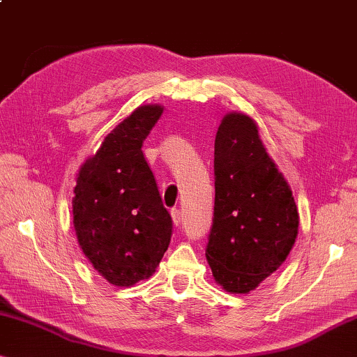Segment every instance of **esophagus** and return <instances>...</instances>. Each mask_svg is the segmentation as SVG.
<instances>
[{"label": "esophagus", "instance_id": "34e87169", "mask_svg": "<svg viewBox=\"0 0 357 357\" xmlns=\"http://www.w3.org/2000/svg\"><path fill=\"white\" fill-rule=\"evenodd\" d=\"M171 215H172V222L174 225H178L182 223V212H180V209H177V207H174V209L171 211Z\"/></svg>", "mask_w": 357, "mask_h": 357}]
</instances>
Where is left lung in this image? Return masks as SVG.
<instances>
[{
    "label": "left lung",
    "instance_id": "left-lung-1",
    "mask_svg": "<svg viewBox=\"0 0 357 357\" xmlns=\"http://www.w3.org/2000/svg\"><path fill=\"white\" fill-rule=\"evenodd\" d=\"M215 204L206 259L217 284L249 294L287 259L298 234L292 190L248 114L222 119L213 151Z\"/></svg>",
    "mask_w": 357,
    "mask_h": 357
}]
</instances>
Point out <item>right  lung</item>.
Instances as JSON below:
<instances>
[{"label": "right lung", "mask_w": 357, "mask_h": 357, "mask_svg": "<svg viewBox=\"0 0 357 357\" xmlns=\"http://www.w3.org/2000/svg\"><path fill=\"white\" fill-rule=\"evenodd\" d=\"M161 114V105L134 109L86 160L76 178L73 225L79 248L118 287L150 278L171 243V213L142 151Z\"/></svg>", "instance_id": "obj_1"}]
</instances>
